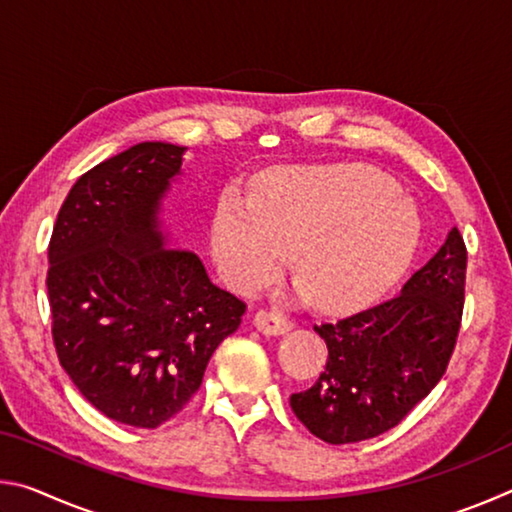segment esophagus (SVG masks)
Instances as JSON below:
<instances>
[{
  "label": "esophagus",
  "mask_w": 512,
  "mask_h": 512,
  "mask_svg": "<svg viewBox=\"0 0 512 512\" xmlns=\"http://www.w3.org/2000/svg\"><path fill=\"white\" fill-rule=\"evenodd\" d=\"M253 323L264 336H282L293 329V323H289L287 318H282L277 314H268V311H259V314H255Z\"/></svg>",
  "instance_id": "1"
}]
</instances>
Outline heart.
<instances>
[{
    "mask_svg": "<svg viewBox=\"0 0 512 512\" xmlns=\"http://www.w3.org/2000/svg\"><path fill=\"white\" fill-rule=\"evenodd\" d=\"M424 235L418 205L370 164L280 167L253 198L223 194L212 219V250L225 280H268L291 250L298 298L325 314L366 309L402 282Z\"/></svg>",
    "mask_w": 512,
    "mask_h": 512,
    "instance_id": "heart-1",
    "label": "heart"
}]
</instances>
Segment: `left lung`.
I'll use <instances>...</instances> for the list:
<instances>
[{
	"label": "left lung",
	"mask_w": 512,
	"mask_h": 512,
	"mask_svg": "<svg viewBox=\"0 0 512 512\" xmlns=\"http://www.w3.org/2000/svg\"><path fill=\"white\" fill-rule=\"evenodd\" d=\"M467 250L447 232L400 296L320 325L329 357L318 381L291 395L302 424L329 445L359 443L400 424L445 375L465 300Z\"/></svg>",
	"instance_id": "8db88e82"
}]
</instances>
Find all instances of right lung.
I'll use <instances>...</instances> for the list:
<instances>
[{
	"mask_svg": "<svg viewBox=\"0 0 512 512\" xmlns=\"http://www.w3.org/2000/svg\"><path fill=\"white\" fill-rule=\"evenodd\" d=\"M185 146L140 142L69 189L49 241L47 291L60 366L106 418L155 429L201 388L246 305L176 246L164 201Z\"/></svg>",
	"mask_w": 512,
	"mask_h": 512,
	"instance_id": "right-lung-1",
	"label": "right lung"
}]
</instances>
